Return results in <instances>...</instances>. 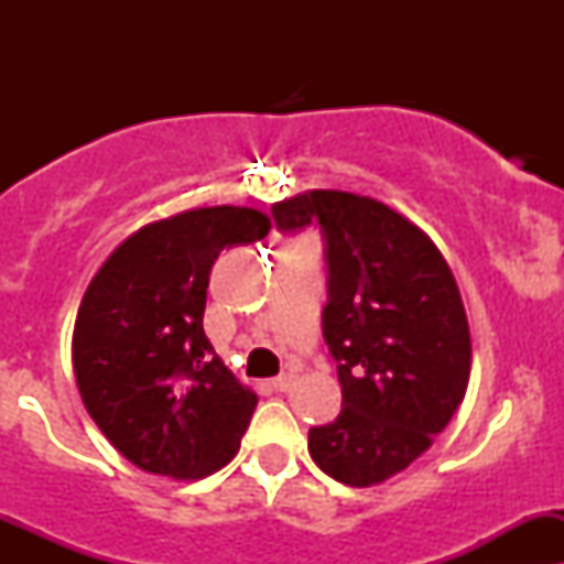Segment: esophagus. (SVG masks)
<instances>
[{
	"instance_id": "esophagus-1",
	"label": "esophagus",
	"mask_w": 564,
	"mask_h": 564,
	"mask_svg": "<svg viewBox=\"0 0 564 564\" xmlns=\"http://www.w3.org/2000/svg\"><path fill=\"white\" fill-rule=\"evenodd\" d=\"M294 382H297V373L286 371V373H281V377H278L275 382H272V388L281 390V392H289V390L294 388Z\"/></svg>"
}]
</instances>
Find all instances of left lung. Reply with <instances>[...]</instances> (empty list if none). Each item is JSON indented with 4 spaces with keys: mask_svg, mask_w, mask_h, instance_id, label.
Returning <instances> with one entry per match:
<instances>
[{
    "mask_svg": "<svg viewBox=\"0 0 564 564\" xmlns=\"http://www.w3.org/2000/svg\"><path fill=\"white\" fill-rule=\"evenodd\" d=\"M272 218L281 231L318 224L327 240L322 324L344 406L308 431V453L344 486H379L434 445L466 395L458 283L434 240L371 196L305 191L272 204Z\"/></svg>",
    "mask_w": 564,
    "mask_h": 564,
    "instance_id": "obj_1",
    "label": "left lung"
}]
</instances>
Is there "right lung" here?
Returning a JSON list of instances; mask_svg holds the SVG:
<instances>
[{
    "instance_id": "1",
    "label": "right lung",
    "mask_w": 564,
    "mask_h": 564,
    "mask_svg": "<svg viewBox=\"0 0 564 564\" xmlns=\"http://www.w3.org/2000/svg\"><path fill=\"white\" fill-rule=\"evenodd\" d=\"M270 226L253 207L185 209L133 231L89 281L73 373L89 417L139 469L202 480L240 451L259 398L202 322L220 250L264 240Z\"/></svg>"
}]
</instances>
